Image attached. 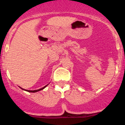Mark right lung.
I'll list each match as a JSON object with an SVG mask.
<instances>
[{
  "instance_id": "1",
  "label": "right lung",
  "mask_w": 125,
  "mask_h": 125,
  "mask_svg": "<svg viewBox=\"0 0 125 125\" xmlns=\"http://www.w3.org/2000/svg\"><path fill=\"white\" fill-rule=\"evenodd\" d=\"M48 85H46V86H45L44 87H43L42 88H40V89H37V90H33V91H32V90H26V89H23V88H21V87H20V88H21L22 89H23V90H25V91H28V92H30V93H36V92H38V91H41V90H42V89H43L44 88H45V87H46L48 86Z\"/></svg>"
}]
</instances>
